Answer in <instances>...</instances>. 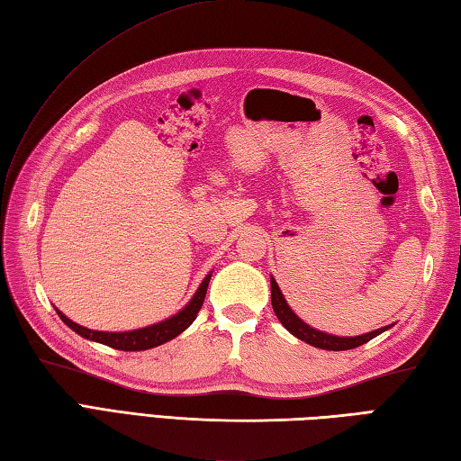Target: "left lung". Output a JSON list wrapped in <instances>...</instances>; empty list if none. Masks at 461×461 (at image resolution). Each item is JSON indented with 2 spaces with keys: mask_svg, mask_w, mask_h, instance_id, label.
<instances>
[{
  "mask_svg": "<svg viewBox=\"0 0 461 461\" xmlns=\"http://www.w3.org/2000/svg\"><path fill=\"white\" fill-rule=\"evenodd\" d=\"M271 305L273 311H276L277 319L281 321V325L285 327L291 335H295L297 339L305 340L307 345L311 347H317V348H325V350H350V348H357L360 345H365L370 339L378 337L382 330H386L388 327H382L376 329L372 332H366V335H360V337H332L327 335V332H321L315 330L312 327H309L307 322H303L295 312H293L287 305V301L283 299L281 295V289L277 285V281L271 277Z\"/></svg>",
  "mask_w": 461,
  "mask_h": 461,
  "instance_id": "left-lung-1",
  "label": "left lung"
}]
</instances>
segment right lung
<instances>
[{
	"label": "right lung",
	"mask_w": 461,
	"mask_h": 461,
	"mask_svg": "<svg viewBox=\"0 0 461 461\" xmlns=\"http://www.w3.org/2000/svg\"><path fill=\"white\" fill-rule=\"evenodd\" d=\"M210 277L212 276H208L202 281V285L198 287V291H195V295L192 297V301L178 312V315H174L170 319L158 322V325H152V327H146V329H136V330H126V332H103V330H91L86 327L77 325V322H73L71 319H67L61 311H57V315L61 317V321L65 322L67 327H71L75 332H79L81 337L89 339V340L103 342V345H106V347L119 348V350L154 348L158 345H164V342L172 340L174 337H178L182 330H185L192 325L194 319L198 317V312L203 305Z\"/></svg>",
	"instance_id": "add662e5"
}]
</instances>
